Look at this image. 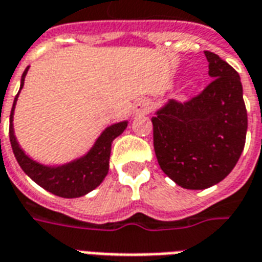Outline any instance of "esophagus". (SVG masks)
<instances>
[{
    "mask_svg": "<svg viewBox=\"0 0 262 262\" xmlns=\"http://www.w3.org/2000/svg\"><path fill=\"white\" fill-rule=\"evenodd\" d=\"M150 111V102L146 101V100H140V101H137L136 104H135V114H136V115H147Z\"/></svg>",
    "mask_w": 262,
    "mask_h": 262,
    "instance_id": "obj_1",
    "label": "esophagus"
}]
</instances>
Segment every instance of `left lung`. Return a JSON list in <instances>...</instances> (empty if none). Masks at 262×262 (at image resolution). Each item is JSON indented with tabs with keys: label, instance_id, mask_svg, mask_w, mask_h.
Returning a JSON list of instances; mask_svg holds the SVG:
<instances>
[{
	"label": "left lung",
	"instance_id": "obj_1",
	"mask_svg": "<svg viewBox=\"0 0 262 262\" xmlns=\"http://www.w3.org/2000/svg\"><path fill=\"white\" fill-rule=\"evenodd\" d=\"M204 54L214 80L189 101H166L151 118L161 169L190 190L208 189L229 175L247 133L239 73L214 52Z\"/></svg>",
	"mask_w": 262,
	"mask_h": 262
}]
</instances>
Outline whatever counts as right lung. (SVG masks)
Masks as SVG:
<instances>
[{
	"label": "right lung",
	"mask_w": 262,
	"mask_h": 262,
	"mask_svg": "<svg viewBox=\"0 0 262 262\" xmlns=\"http://www.w3.org/2000/svg\"><path fill=\"white\" fill-rule=\"evenodd\" d=\"M29 67L25 69L20 79V90L25 84V77ZM19 90V93H20ZM19 93L15 97L9 118V140L17 164L23 172L42 189L59 195L63 199H76L94 190L100 186L110 169V156H111L112 141L123 133L127 127V121L118 122L108 126L98 136L90 150L80 158L62 164V165H44L34 161L20 148L13 132V111L16 105Z\"/></svg>",
	"instance_id": "obj_1"
}]
</instances>
